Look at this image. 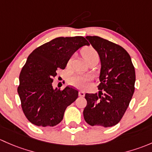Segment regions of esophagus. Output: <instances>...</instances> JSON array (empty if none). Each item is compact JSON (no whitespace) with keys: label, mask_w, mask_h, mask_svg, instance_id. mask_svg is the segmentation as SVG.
<instances>
[{"label":"esophagus","mask_w":152,"mask_h":152,"mask_svg":"<svg viewBox=\"0 0 152 152\" xmlns=\"http://www.w3.org/2000/svg\"><path fill=\"white\" fill-rule=\"evenodd\" d=\"M79 96H85V92L84 91H79Z\"/></svg>","instance_id":"34e87169"}]
</instances>
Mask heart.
Listing matches in <instances>:
<instances>
[{"label":"heart","mask_w":152,"mask_h":152,"mask_svg":"<svg viewBox=\"0 0 152 152\" xmlns=\"http://www.w3.org/2000/svg\"><path fill=\"white\" fill-rule=\"evenodd\" d=\"M81 53H82L83 57L85 58L86 61L89 58L94 57V56H98L96 50L90 46L83 48L81 51ZM70 61H71V60H69V64L70 63ZM90 80L91 77L88 75H85L82 74H75L70 77L69 79V83L70 85L73 86L83 88L85 87L87 85L88 83L90 81Z\"/></svg>","instance_id":"obj_1"}]
</instances>
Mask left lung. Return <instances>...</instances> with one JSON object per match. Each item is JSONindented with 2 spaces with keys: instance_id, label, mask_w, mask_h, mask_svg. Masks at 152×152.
Listing matches in <instances>:
<instances>
[{
  "instance_id": "left-lung-1",
  "label": "left lung",
  "mask_w": 152,
  "mask_h": 152,
  "mask_svg": "<svg viewBox=\"0 0 152 152\" xmlns=\"http://www.w3.org/2000/svg\"><path fill=\"white\" fill-rule=\"evenodd\" d=\"M86 38L99 54L101 70L99 94H86L84 119L91 126H115L134 94V67L129 53L120 45L96 36Z\"/></svg>"
}]
</instances>
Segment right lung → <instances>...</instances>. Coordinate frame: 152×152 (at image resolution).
Listing matches in <instances>:
<instances>
[{
  "instance_id": "add662e5",
  "label": "right lung",
  "mask_w": 152,
  "mask_h": 152,
  "mask_svg": "<svg viewBox=\"0 0 152 152\" xmlns=\"http://www.w3.org/2000/svg\"><path fill=\"white\" fill-rule=\"evenodd\" d=\"M88 45L83 37H58L29 55L20 72L18 92L30 122L48 127L62 121L66 107L78 97V91L69 86L54 89L53 79L58 69H64L75 51Z\"/></svg>"
}]
</instances>
